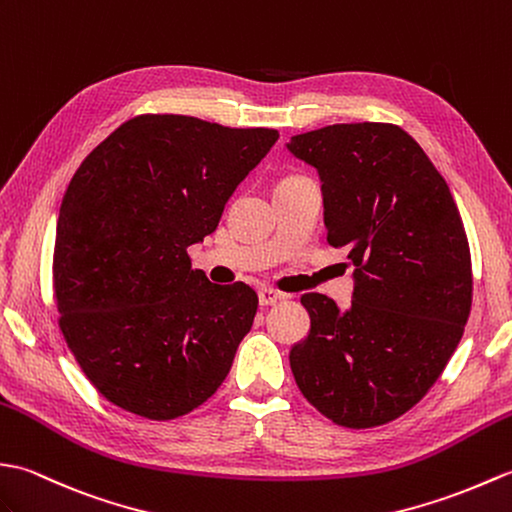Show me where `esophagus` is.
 Instances as JSON below:
<instances>
[{"label":"esophagus","mask_w":512,"mask_h":512,"mask_svg":"<svg viewBox=\"0 0 512 512\" xmlns=\"http://www.w3.org/2000/svg\"><path fill=\"white\" fill-rule=\"evenodd\" d=\"M282 298H285V295H282V293L276 291V289L263 287V289L258 291V302H260V306H274V304H278Z\"/></svg>","instance_id":"esophagus-1"}]
</instances>
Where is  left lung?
Instances as JSON below:
<instances>
[{
    "label": "left lung",
    "instance_id": "8db88e82",
    "mask_svg": "<svg viewBox=\"0 0 512 512\" xmlns=\"http://www.w3.org/2000/svg\"><path fill=\"white\" fill-rule=\"evenodd\" d=\"M287 149L322 179L326 241L355 265L348 309L300 302L311 331L289 352L304 399L333 423L366 429L423 399L471 313L467 232L447 181L410 133L388 122L331 124Z\"/></svg>",
    "mask_w": 512,
    "mask_h": 512
}]
</instances>
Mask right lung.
<instances>
[{
	"mask_svg": "<svg viewBox=\"0 0 512 512\" xmlns=\"http://www.w3.org/2000/svg\"><path fill=\"white\" fill-rule=\"evenodd\" d=\"M278 140L175 113L135 116L78 166L54 243L59 326L85 377L151 420L206 403L249 333L258 295L214 285L188 247Z\"/></svg>",
	"mask_w": 512,
	"mask_h": 512,
	"instance_id": "add662e5",
	"label": "right lung"
}]
</instances>
